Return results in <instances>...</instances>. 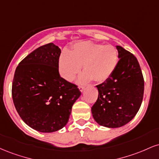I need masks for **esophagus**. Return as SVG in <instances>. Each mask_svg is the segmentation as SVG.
<instances>
[{"label": "esophagus", "mask_w": 159, "mask_h": 159, "mask_svg": "<svg viewBox=\"0 0 159 159\" xmlns=\"http://www.w3.org/2000/svg\"><path fill=\"white\" fill-rule=\"evenodd\" d=\"M78 89H79V90L82 93L84 90V87H82V86H79V87H78Z\"/></svg>", "instance_id": "obj_1"}]
</instances>
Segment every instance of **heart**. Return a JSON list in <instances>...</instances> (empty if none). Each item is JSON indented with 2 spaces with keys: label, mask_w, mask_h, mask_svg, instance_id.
Returning a JSON list of instances; mask_svg holds the SVG:
<instances>
[{
  "label": "heart",
  "mask_w": 159,
  "mask_h": 159,
  "mask_svg": "<svg viewBox=\"0 0 159 159\" xmlns=\"http://www.w3.org/2000/svg\"><path fill=\"white\" fill-rule=\"evenodd\" d=\"M118 63V52L111 45L80 42L72 46L70 53H63L59 60L61 75L68 81H72L81 72L83 66L84 72L78 81L86 83L93 80L102 83L114 72Z\"/></svg>",
  "instance_id": "heart-1"
}]
</instances>
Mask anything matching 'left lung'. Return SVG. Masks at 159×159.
<instances>
[{
    "label": "left lung",
    "instance_id": "left-lung-1",
    "mask_svg": "<svg viewBox=\"0 0 159 159\" xmlns=\"http://www.w3.org/2000/svg\"><path fill=\"white\" fill-rule=\"evenodd\" d=\"M117 66L105 82L96 86L97 101L91 107L98 125L107 128L123 126L134 117L143 97L144 81L139 63L120 45Z\"/></svg>",
    "mask_w": 159,
    "mask_h": 159
}]
</instances>
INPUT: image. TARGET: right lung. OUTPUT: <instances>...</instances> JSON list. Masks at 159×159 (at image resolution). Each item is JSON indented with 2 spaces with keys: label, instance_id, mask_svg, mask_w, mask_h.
<instances>
[{
  "label": "right lung",
  "instance_id": "obj_1",
  "mask_svg": "<svg viewBox=\"0 0 159 159\" xmlns=\"http://www.w3.org/2000/svg\"><path fill=\"white\" fill-rule=\"evenodd\" d=\"M61 53L54 43L40 46L20 62L14 75L16 111L28 126L40 132L63 129L81 94L77 86L60 76Z\"/></svg>",
  "mask_w": 159,
  "mask_h": 159
}]
</instances>
